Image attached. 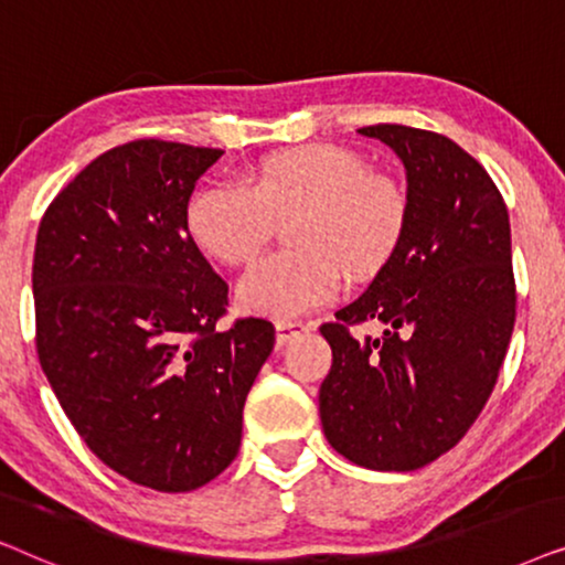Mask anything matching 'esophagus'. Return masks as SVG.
Wrapping results in <instances>:
<instances>
[{
  "label": "esophagus",
  "instance_id": "obj_1",
  "mask_svg": "<svg viewBox=\"0 0 565 565\" xmlns=\"http://www.w3.org/2000/svg\"><path fill=\"white\" fill-rule=\"evenodd\" d=\"M313 323H303V321H277L275 331H277V344H288L292 337L303 334V331H311Z\"/></svg>",
  "mask_w": 565,
  "mask_h": 565
}]
</instances>
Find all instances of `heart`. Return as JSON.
I'll list each match as a JSON object with an SVG mask.
<instances>
[{
	"instance_id": "heart-1",
	"label": "heart",
	"mask_w": 565,
	"mask_h": 565,
	"mask_svg": "<svg viewBox=\"0 0 565 565\" xmlns=\"http://www.w3.org/2000/svg\"><path fill=\"white\" fill-rule=\"evenodd\" d=\"M292 217L296 252L259 259L238 280L244 311L285 321L329 303L342 273L352 282L381 273L404 238L408 195L362 153L313 143L257 161L244 184H203L184 207L192 242L223 265L249 262Z\"/></svg>"
}]
</instances>
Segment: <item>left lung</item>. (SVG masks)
Here are the masks:
<instances>
[{
	"label": "left lung",
	"mask_w": 565,
	"mask_h": 565,
	"mask_svg": "<svg viewBox=\"0 0 565 565\" xmlns=\"http://www.w3.org/2000/svg\"><path fill=\"white\" fill-rule=\"evenodd\" d=\"M360 134L404 161L408 223L370 288L321 327L319 412L354 466L406 473L458 445L497 385L516 316L512 234L489 172L450 138L393 122ZM362 320L384 334L354 340Z\"/></svg>",
	"instance_id": "1"
}]
</instances>
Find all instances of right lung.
Instances as JSON below:
<instances>
[{"label": "right lung", "instance_id": "1", "mask_svg": "<svg viewBox=\"0 0 565 565\" xmlns=\"http://www.w3.org/2000/svg\"><path fill=\"white\" fill-rule=\"evenodd\" d=\"M221 153L159 138L115 146L58 192L35 238L43 373L89 450L153 491L200 489L231 466L275 347L265 319L215 327L228 285L184 226Z\"/></svg>", "mask_w": 565, "mask_h": 565}]
</instances>
